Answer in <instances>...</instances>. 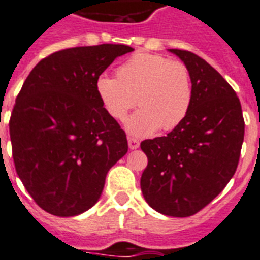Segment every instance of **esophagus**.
I'll use <instances>...</instances> for the list:
<instances>
[{
	"mask_svg": "<svg viewBox=\"0 0 260 260\" xmlns=\"http://www.w3.org/2000/svg\"><path fill=\"white\" fill-rule=\"evenodd\" d=\"M128 145H129L131 149H137V148H139V145H140V143H139V140H137V139H134V137H128Z\"/></svg>",
	"mask_w": 260,
	"mask_h": 260,
	"instance_id": "esophagus-1",
	"label": "esophagus"
}]
</instances>
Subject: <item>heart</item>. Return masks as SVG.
<instances>
[{
    "instance_id": "b5f03b06",
    "label": "heart",
    "mask_w": 260,
    "mask_h": 260,
    "mask_svg": "<svg viewBox=\"0 0 260 260\" xmlns=\"http://www.w3.org/2000/svg\"><path fill=\"white\" fill-rule=\"evenodd\" d=\"M96 92L112 119L124 121L129 111L140 108L126 121L128 134L147 137L171 131L187 116L193 100L190 71L180 60L158 54L137 52L116 69V79L102 75Z\"/></svg>"
}]
</instances>
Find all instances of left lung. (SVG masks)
I'll use <instances>...</instances> for the list:
<instances>
[{"instance_id": "obj_1", "label": "left lung", "mask_w": 260, "mask_h": 260, "mask_svg": "<svg viewBox=\"0 0 260 260\" xmlns=\"http://www.w3.org/2000/svg\"><path fill=\"white\" fill-rule=\"evenodd\" d=\"M190 71L193 100L172 132L144 140L148 165L141 191L150 208L169 217H190L228 185L241 156L245 120L233 87L206 60L171 49Z\"/></svg>"}]
</instances>
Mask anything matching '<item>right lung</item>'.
Returning a JSON list of instances; mask_svg holds the SVG:
<instances>
[{"mask_svg": "<svg viewBox=\"0 0 260 260\" xmlns=\"http://www.w3.org/2000/svg\"><path fill=\"white\" fill-rule=\"evenodd\" d=\"M125 45L73 47L43 58L15 99L9 131L15 171L39 208L74 217L92 208L126 135L96 92V80Z\"/></svg>", "mask_w": 260, "mask_h": 260, "instance_id": "obj_1", "label": "right lung"}]
</instances>
